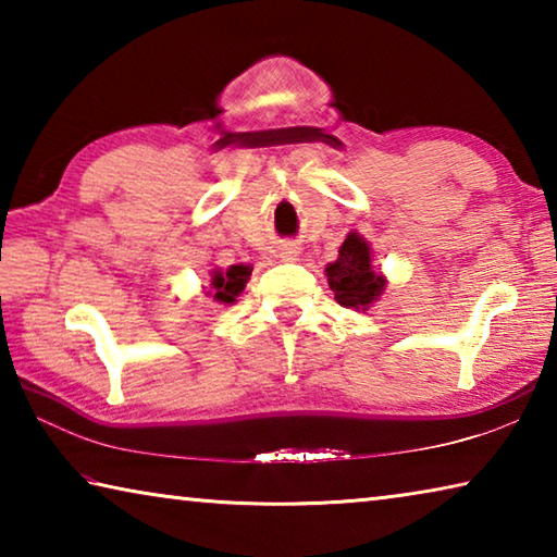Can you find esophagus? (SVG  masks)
Here are the masks:
<instances>
[{"label":"esophagus","instance_id":"34e87169","mask_svg":"<svg viewBox=\"0 0 557 557\" xmlns=\"http://www.w3.org/2000/svg\"><path fill=\"white\" fill-rule=\"evenodd\" d=\"M297 252H299V248H297V245H292V243H285V245H282V248H280V256L287 258V260L297 258Z\"/></svg>","mask_w":557,"mask_h":557}]
</instances>
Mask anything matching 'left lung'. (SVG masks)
<instances>
[{
	"label": "left lung",
	"mask_w": 557,
	"mask_h": 557,
	"mask_svg": "<svg viewBox=\"0 0 557 557\" xmlns=\"http://www.w3.org/2000/svg\"><path fill=\"white\" fill-rule=\"evenodd\" d=\"M326 280L338 305L348 309H366L383 295L385 287V280L371 268L369 243L356 233H348L338 248V260L326 268Z\"/></svg>",
	"instance_id": "obj_1"
}]
</instances>
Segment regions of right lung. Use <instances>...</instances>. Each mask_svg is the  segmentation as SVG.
<instances>
[{
  "label": "right lung",
  "instance_id": "right-lung-1",
  "mask_svg": "<svg viewBox=\"0 0 557 557\" xmlns=\"http://www.w3.org/2000/svg\"><path fill=\"white\" fill-rule=\"evenodd\" d=\"M248 275H250L248 265H233L225 272H215L213 280H211L213 299L231 305V301H235V297H238L243 292L245 282H248Z\"/></svg>",
  "mask_w": 557,
  "mask_h": 557
}]
</instances>
